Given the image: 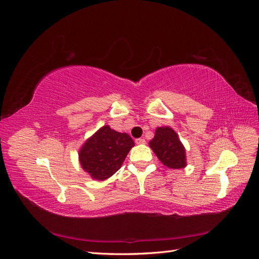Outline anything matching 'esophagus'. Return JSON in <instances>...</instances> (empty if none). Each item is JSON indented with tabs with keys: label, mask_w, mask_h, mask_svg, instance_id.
I'll use <instances>...</instances> for the list:
<instances>
[{
	"label": "esophagus",
	"mask_w": 259,
	"mask_h": 259,
	"mask_svg": "<svg viewBox=\"0 0 259 259\" xmlns=\"http://www.w3.org/2000/svg\"><path fill=\"white\" fill-rule=\"evenodd\" d=\"M136 144H137V145H145V144H146V140H145L144 138L136 139Z\"/></svg>",
	"instance_id": "34e87169"
}]
</instances>
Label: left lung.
<instances>
[{
  "label": "left lung",
  "mask_w": 259,
  "mask_h": 259,
  "mask_svg": "<svg viewBox=\"0 0 259 259\" xmlns=\"http://www.w3.org/2000/svg\"><path fill=\"white\" fill-rule=\"evenodd\" d=\"M149 146L164 166L171 169L186 167V150L175 130L169 126H159Z\"/></svg>",
  "instance_id": "obj_1"
}]
</instances>
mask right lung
Returning a JSON list of instances; mask_svg holds the SVG:
<instances>
[{
    "instance_id": "add662e5",
    "label": "right lung",
    "mask_w": 259,
    "mask_h": 259,
    "mask_svg": "<svg viewBox=\"0 0 259 259\" xmlns=\"http://www.w3.org/2000/svg\"><path fill=\"white\" fill-rule=\"evenodd\" d=\"M134 146L129 135L103 125L81 147L80 164L93 179L106 180L118 171Z\"/></svg>"
}]
</instances>
